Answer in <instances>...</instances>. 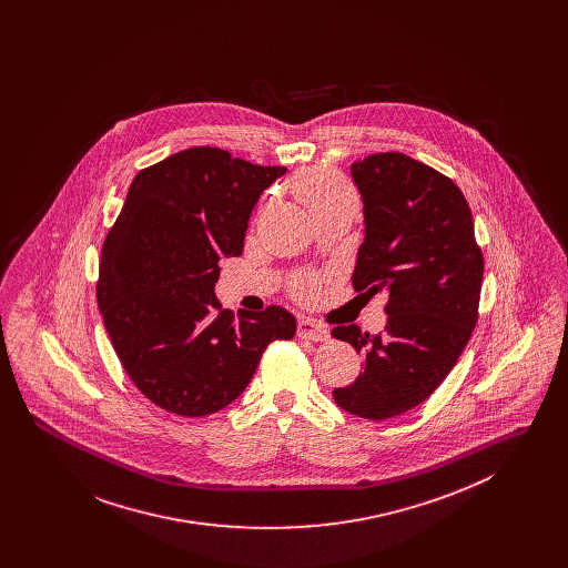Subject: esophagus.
I'll return each instance as SVG.
<instances>
[{
    "label": "esophagus",
    "instance_id": "esophagus-1",
    "mask_svg": "<svg viewBox=\"0 0 568 568\" xmlns=\"http://www.w3.org/2000/svg\"><path fill=\"white\" fill-rule=\"evenodd\" d=\"M297 336L300 338H308V341H327L329 332L327 327L313 320H300L297 322Z\"/></svg>",
    "mask_w": 568,
    "mask_h": 568
}]
</instances>
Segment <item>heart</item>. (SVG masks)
<instances>
[{"mask_svg": "<svg viewBox=\"0 0 568 568\" xmlns=\"http://www.w3.org/2000/svg\"><path fill=\"white\" fill-rule=\"evenodd\" d=\"M294 191L313 219L341 211V209H353V211L357 209V195L352 185L341 174L329 170L311 168L300 172L294 181ZM292 292L302 300L315 296L317 278L311 274L296 276L292 281Z\"/></svg>", "mask_w": 568, "mask_h": 568, "instance_id": "obj_1", "label": "heart"}]
</instances>
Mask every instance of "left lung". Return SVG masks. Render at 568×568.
<instances>
[{
  "label": "left lung",
  "mask_w": 568,
  "mask_h": 568,
  "mask_svg": "<svg viewBox=\"0 0 568 568\" xmlns=\"http://www.w3.org/2000/svg\"><path fill=\"white\" fill-rule=\"evenodd\" d=\"M364 200L366 236L353 271L355 292H385L381 334L336 325L364 371L332 392L364 419H389L422 405L452 373L477 317L484 253L458 185L403 153H375L352 165Z\"/></svg>",
  "instance_id": "left-lung-1"
}]
</instances>
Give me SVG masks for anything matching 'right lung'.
Wrapping results in <instances>:
<instances>
[{
	"instance_id": "obj_1",
	"label": "right lung",
	"mask_w": 568,
	"mask_h": 568,
	"mask_svg": "<svg viewBox=\"0 0 568 568\" xmlns=\"http://www.w3.org/2000/svg\"><path fill=\"white\" fill-rule=\"evenodd\" d=\"M283 174L215 146L135 174L102 246L95 294L121 366L153 405L216 413L243 394L272 341L294 338L290 311L236 320L215 297L219 262L243 253L253 206Z\"/></svg>"
}]
</instances>
